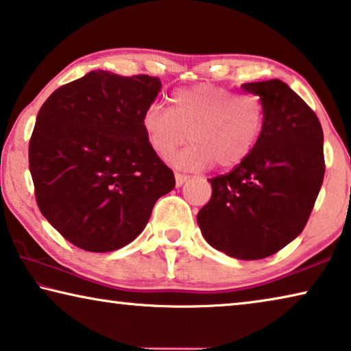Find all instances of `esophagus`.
Wrapping results in <instances>:
<instances>
[{
    "label": "esophagus",
    "instance_id": "34e87169",
    "mask_svg": "<svg viewBox=\"0 0 351 351\" xmlns=\"http://www.w3.org/2000/svg\"><path fill=\"white\" fill-rule=\"evenodd\" d=\"M189 180L187 175H181V173H175V181H176V187H181L184 182Z\"/></svg>",
    "mask_w": 351,
    "mask_h": 351
}]
</instances>
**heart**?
<instances>
[{
    "label": "heart",
    "mask_w": 351,
    "mask_h": 351,
    "mask_svg": "<svg viewBox=\"0 0 351 351\" xmlns=\"http://www.w3.org/2000/svg\"><path fill=\"white\" fill-rule=\"evenodd\" d=\"M171 108L152 103L141 125L148 147L159 158H169L187 138L193 142L170 158L180 169H220L242 164L254 152L267 123V108L254 93L234 95L230 88L209 84L178 88Z\"/></svg>",
    "instance_id": "obj_1"
}]
</instances>
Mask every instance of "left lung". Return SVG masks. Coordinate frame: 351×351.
<instances>
[{
	"label": "left lung",
	"instance_id": "obj_1",
	"mask_svg": "<svg viewBox=\"0 0 351 351\" xmlns=\"http://www.w3.org/2000/svg\"><path fill=\"white\" fill-rule=\"evenodd\" d=\"M263 98L267 123L254 152L209 180L213 197L197 221L210 247L242 261L264 259L302 234L324 182V131L281 80L242 84Z\"/></svg>",
	"mask_w": 351,
	"mask_h": 351
}]
</instances>
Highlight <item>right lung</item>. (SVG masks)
Wrapping results in <instances>:
<instances>
[{
    "mask_svg": "<svg viewBox=\"0 0 351 351\" xmlns=\"http://www.w3.org/2000/svg\"><path fill=\"white\" fill-rule=\"evenodd\" d=\"M160 87L158 77L93 70L54 90L38 110L29 142L37 204L77 248H123L173 191V171L141 125Z\"/></svg>",
    "mask_w": 351,
    "mask_h": 351,
    "instance_id": "right-lung-1",
    "label": "right lung"
}]
</instances>
